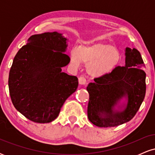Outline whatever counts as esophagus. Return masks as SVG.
<instances>
[{"mask_svg":"<svg viewBox=\"0 0 155 155\" xmlns=\"http://www.w3.org/2000/svg\"><path fill=\"white\" fill-rule=\"evenodd\" d=\"M79 82L80 84L84 85V84H85L87 83V80H86V79H85L84 77V76H81L79 78Z\"/></svg>","mask_w":155,"mask_h":155,"instance_id":"obj_1","label":"esophagus"}]
</instances>
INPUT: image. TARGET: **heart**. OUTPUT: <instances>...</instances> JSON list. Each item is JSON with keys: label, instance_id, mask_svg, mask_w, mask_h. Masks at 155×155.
<instances>
[{"label": "heart", "instance_id": "1", "mask_svg": "<svg viewBox=\"0 0 155 155\" xmlns=\"http://www.w3.org/2000/svg\"><path fill=\"white\" fill-rule=\"evenodd\" d=\"M71 60L79 65L87 64L88 74L94 77L105 76L114 70L122 60V54L117 47L104 42L79 44L71 52Z\"/></svg>", "mask_w": 155, "mask_h": 155}]
</instances>
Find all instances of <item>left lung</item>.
I'll return each instance as SVG.
<instances>
[{
  "label": "left lung",
  "mask_w": 155,
  "mask_h": 155,
  "mask_svg": "<svg viewBox=\"0 0 155 155\" xmlns=\"http://www.w3.org/2000/svg\"><path fill=\"white\" fill-rule=\"evenodd\" d=\"M125 65L96 78L87 87L90 95L88 119L100 127H116L134 117L144 99L146 73L143 59L135 48L125 49ZM124 99L125 102L120 101Z\"/></svg>",
  "instance_id": "8db88e82"
}]
</instances>
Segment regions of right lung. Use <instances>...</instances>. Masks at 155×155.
<instances>
[{"label": "right lung", "mask_w": 155, "mask_h": 155, "mask_svg": "<svg viewBox=\"0 0 155 155\" xmlns=\"http://www.w3.org/2000/svg\"><path fill=\"white\" fill-rule=\"evenodd\" d=\"M68 39L62 33L33 35L15 55L8 89L16 109L37 123L52 122L78 87V78L62 71L70 63Z\"/></svg>", "instance_id": "1"}]
</instances>
